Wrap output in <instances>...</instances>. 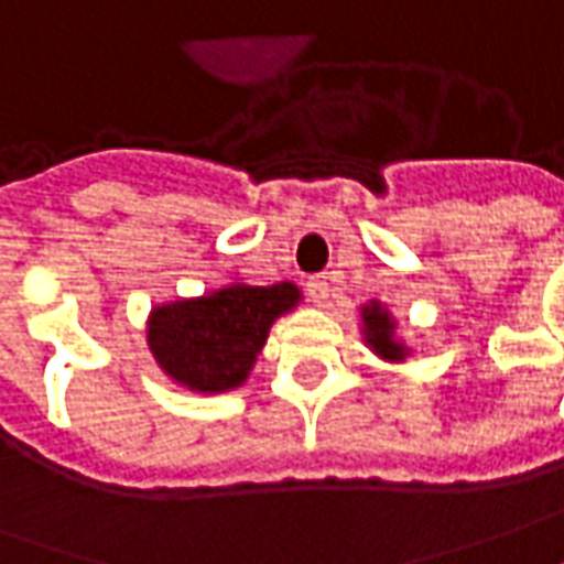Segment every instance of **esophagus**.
<instances>
[{"label":"esophagus","instance_id":"34e87169","mask_svg":"<svg viewBox=\"0 0 564 564\" xmlns=\"http://www.w3.org/2000/svg\"><path fill=\"white\" fill-rule=\"evenodd\" d=\"M305 293L312 299L317 308H327V302H330V283L327 278H312V281L305 283Z\"/></svg>","mask_w":564,"mask_h":564}]
</instances>
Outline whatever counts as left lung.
I'll return each instance as SVG.
<instances>
[{"label": "left lung", "instance_id": "8db88e82", "mask_svg": "<svg viewBox=\"0 0 564 564\" xmlns=\"http://www.w3.org/2000/svg\"><path fill=\"white\" fill-rule=\"evenodd\" d=\"M361 333L367 348H370L377 358H382V361L389 364L408 361L411 348L398 339V324H394L392 312H389L382 302H377V299H370L367 305H361Z\"/></svg>", "mask_w": 564, "mask_h": 564}]
</instances>
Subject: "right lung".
I'll list each match as a JSON object with an SVG mask.
<instances>
[{
    "mask_svg": "<svg viewBox=\"0 0 564 564\" xmlns=\"http://www.w3.org/2000/svg\"><path fill=\"white\" fill-rule=\"evenodd\" d=\"M296 283L234 281L194 299L153 305L148 348L166 377L200 394L231 392L250 377L271 324L299 305Z\"/></svg>",
    "mask_w": 564,
    "mask_h": 564,
    "instance_id": "right-lung-1",
    "label": "right lung"
}]
</instances>
